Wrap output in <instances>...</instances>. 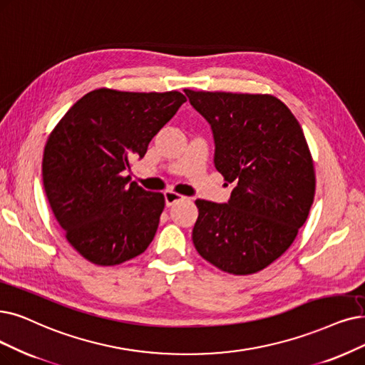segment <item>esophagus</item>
Masks as SVG:
<instances>
[{
	"instance_id": "obj_1",
	"label": "esophagus",
	"mask_w": 365,
	"mask_h": 365,
	"mask_svg": "<svg viewBox=\"0 0 365 365\" xmlns=\"http://www.w3.org/2000/svg\"><path fill=\"white\" fill-rule=\"evenodd\" d=\"M184 199H185L184 196H181V195H178V193H175V192H172V190L165 192V200H166V205H168V207H172V205H175V203H178V202H181V200H184Z\"/></svg>"
}]
</instances>
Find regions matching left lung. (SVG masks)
Wrapping results in <instances>:
<instances>
[{
	"mask_svg": "<svg viewBox=\"0 0 365 365\" xmlns=\"http://www.w3.org/2000/svg\"><path fill=\"white\" fill-rule=\"evenodd\" d=\"M212 130L214 165L230 199H197L193 244L210 264L247 275L267 268L297 238L314 199L313 158L294 113L274 96L184 90Z\"/></svg>",
	"mask_w": 365,
	"mask_h": 365,
	"instance_id": "obj_1",
	"label": "left lung"
}]
</instances>
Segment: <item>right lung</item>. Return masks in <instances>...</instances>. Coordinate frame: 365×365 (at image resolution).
Here are the masks:
<instances>
[{
  "instance_id": "right-lung-1",
  "label": "right lung",
  "mask_w": 365,
  "mask_h": 365,
  "mask_svg": "<svg viewBox=\"0 0 365 365\" xmlns=\"http://www.w3.org/2000/svg\"><path fill=\"white\" fill-rule=\"evenodd\" d=\"M185 100L178 91L100 88L78 100L52 130L43 185L67 241L86 260L120 265L151 244L165 196L130 182L125 173Z\"/></svg>"
}]
</instances>
